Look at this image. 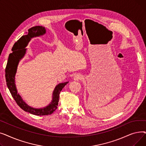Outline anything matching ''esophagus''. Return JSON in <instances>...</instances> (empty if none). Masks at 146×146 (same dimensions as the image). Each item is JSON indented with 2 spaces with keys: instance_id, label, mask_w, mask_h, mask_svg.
I'll return each instance as SVG.
<instances>
[{
  "instance_id": "obj_1",
  "label": "esophagus",
  "mask_w": 146,
  "mask_h": 146,
  "mask_svg": "<svg viewBox=\"0 0 146 146\" xmlns=\"http://www.w3.org/2000/svg\"><path fill=\"white\" fill-rule=\"evenodd\" d=\"M82 79V76L79 74V73H78V74H76L74 76V80H81Z\"/></svg>"
}]
</instances>
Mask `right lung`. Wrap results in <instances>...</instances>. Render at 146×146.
<instances>
[{"instance_id":"add662e5","label":"right lung","mask_w":146,"mask_h":146,"mask_svg":"<svg viewBox=\"0 0 146 146\" xmlns=\"http://www.w3.org/2000/svg\"><path fill=\"white\" fill-rule=\"evenodd\" d=\"M45 33V29L41 26H36L29 28L27 35L22 36L17 42L14 44L12 49V52L9 56L5 68L6 85L15 102L22 110L35 115L40 116L48 115L56 110L58 104L60 92L68 82L59 83L56 86L53 92L52 101L48 106L43 108L35 109L26 104L25 102L23 101L21 96L18 94L15 84V76L17 72L19 61L24 56L27 50L25 47L27 45L29 41L32 38L42 35Z\"/></svg>"}]
</instances>
